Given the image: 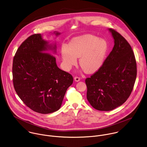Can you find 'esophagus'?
Here are the masks:
<instances>
[{"label": "esophagus", "instance_id": "esophagus-1", "mask_svg": "<svg viewBox=\"0 0 147 147\" xmlns=\"http://www.w3.org/2000/svg\"><path fill=\"white\" fill-rule=\"evenodd\" d=\"M74 80H75L76 82H78V81H80V78L79 77L76 76V77H74Z\"/></svg>", "mask_w": 147, "mask_h": 147}]
</instances>
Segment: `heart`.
Listing matches in <instances>:
<instances>
[{"instance_id":"heart-1","label":"heart","mask_w":147,"mask_h":147,"mask_svg":"<svg viewBox=\"0 0 147 147\" xmlns=\"http://www.w3.org/2000/svg\"><path fill=\"white\" fill-rule=\"evenodd\" d=\"M69 46L63 45L61 48L65 69L70 70L77 64V58L80 57L81 66L88 73H94L102 66L109 48L106 40L91 34L73 38Z\"/></svg>"}]
</instances>
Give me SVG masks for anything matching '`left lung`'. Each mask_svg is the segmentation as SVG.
<instances>
[{
	"instance_id": "obj_1",
	"label": "left lung",
	"mask_w": 147,
	"mask_h": 147,
	"mask_svg": "<svg viewBox=\"0 0 147 147\" xmlns=\"http://www.w3.org/2000/svg\"><path fill=\"white\" fill-rule=\"evenodd\" d=\"M109 30L114 39V48L102 66L85 80L88 102L95 109L103 111L113 110L127 100L137 75L131 45L117 30Z\"/></svg>"
}]
</instances>
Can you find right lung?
Listing matches in <instances>:
<instances>
[{"mask_svg":"<svg viewBox=\"0 0 147 147\" xmlns=\"http://www.w3.org/2000/svg\"><path fill=\"white\" fill-rule=\"evenodd\" d=\"M59 32H56L58 35ZM41 34H34L24 41L13 59L12 76L15 90L32 110L47 114L61 106L73 76L59 69L56 57L45 52L56 49L48 45Z\"/></svg>","mask_w":147,"mask_h":147,"instance_id":"right-lung-1","label":"right lung"}]
</instances>
